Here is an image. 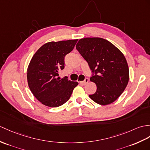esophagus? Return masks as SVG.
Returning <instances> with one entry per match:
<instances>
[{
    "mask_svg": "<svg viewBox=\"0 0 150 150\" xmlns=\"http://www.w3.org/2000/svg\"><path fill=\"white\" fill-rule=\"evenodd\" d=\"M88 82H89V79L88 78H86L84 81H82V82H80V83H81V84H82V85H86V84H87V83H88Z\"/></svg>",
    "mask_w": 150,
    "mask_h": 150,
    "instance_id": "obj_1",
    "label": "esophagus"
}]
</instances>
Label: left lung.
I'll use <instances>...</instances> for the list:
<instances>
[{
	"label": "left lung",
	"mask_w": 150,
	"mask_h": 150,
	"mask_svg": "<svg viewBox=\"0 0 150 150\" xmlns=\"http://www.w3.org/2000/svg\"><path fill=\"white\" fill-rule=\"evenodd\" d=\"M76 48L88 62L93 73L90 81L97 87L95 93L89 95L90 98L102 105L116 101L129 80V69L122 52L101 38H82Z\"/></svg>",
	"instance_id": "8db88e82"
}]
</instances>
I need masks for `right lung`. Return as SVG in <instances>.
I'll list each match as a JSON object with an SVG mask.
<instances>
[{"label": "right lung", "instance_id": "obj_1", "mask_svg": "<svg viewBox=\"0 0 150 150\" xmlns=\"http://www.w3.org/2000/svg\"><path fill=\"white\" fill-rule=\"evenodd\" d=\"M78 40L51 41L44 44L31 59L27 68L28 85L34 96L43 105L57 107L70 98L77 82L60 79L64 57L74 48Z\"/></svg>", "mask_w": 150, "mask_h": 150}]
</instances>
